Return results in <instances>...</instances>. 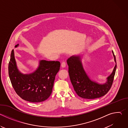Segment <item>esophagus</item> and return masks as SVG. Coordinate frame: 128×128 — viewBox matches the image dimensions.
Masks as SVG:
<instances>
[{
  "label": "esophagus",
  "mask_w": 128,
  "mask_h": 128,
  "mask_svg": "<svg viewBox=\"0 0 128 128\" xmlns=\"http://www.w3.org/2000/svg\"><path fill=\"white\" fill-rule=\"evenodd\" d=\"M61 66H62L63 68L65 67L66 66V62H64V61L62 62V63H61Z\"/></svg>",
  "instance_id": "34e87169"
}]
</instances>
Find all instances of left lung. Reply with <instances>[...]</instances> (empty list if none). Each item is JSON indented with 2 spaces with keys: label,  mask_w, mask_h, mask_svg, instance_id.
Returning a JSON list of instances; mask_svg holds the SVG:
<instances>
[{
  "label": "left lung",
  "mask_w": 128,
  "mask_h": 128,
  "mask_svg": "<svg viewBox=\"0 0 128 128\" xmlns=\"http://www.w3.org/2000/svg\"><path fill=\"white\" fill-rule=\"evenodd\" d=\"M116 63L112 74L107 78L104 84H99L91 80L85 72L80 56H73L68 58V73L71 84L78 95L87 99H94L106 95L110 89L113 83L116 68V56L112 51Z\"/></svg>",
  "instance_id": "obj_1"
}]
</instances>
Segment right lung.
<instances>
[{
  "instance_id": "1",
  "label": "right lung",
  "mask_w": 128,
  "mask_h": 128,
  "mask_svg": "<svg viewBox=\"0 0 128 128\" xmlns=\"http://www.w3.org/2000/svg\"><path fill=\"white\" fill-rule=\"evenodd\" d=\"M18 46L19 44L15 48ZM60 67L59 61L40 60L34 72L23 74L17 68L12 50L8 63V75L15 92L22 99L33 103L40 102L50 96Z\"/></svg>"
}]
</instances>
